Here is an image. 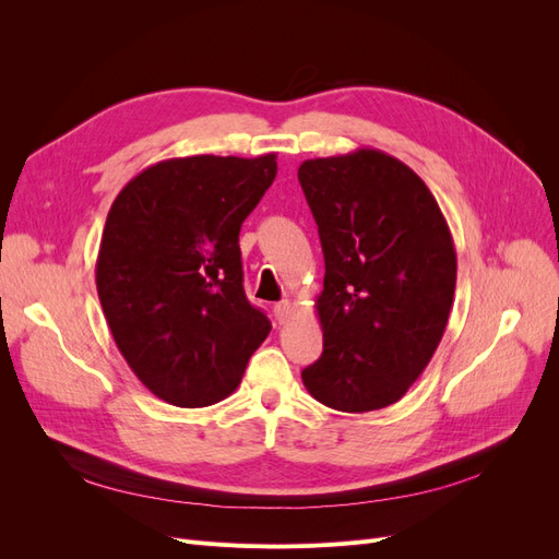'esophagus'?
I'll return each mask as SVG.
<instances>
[{
	"label": "esophagus",
	"mask_w": 559,
	"mask_h": 559,
	"mask_svg": "<svg viewBox=\"0 0 559 559\" xmlns=\"http://www.w3.org/2000/svg\"><path fill=\"white\" fill-rule=\"evenodd\" d=\"M292 317V302L289 300H280L275 306V319L280 321V324H284L286 319Z\"/></svg>",
	"instance_id": "1"
}]
</instances>
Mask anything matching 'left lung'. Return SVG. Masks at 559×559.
Wrapping results in <instances>:
<instances>
[{
    "instance_id": "1",
    "label": "left lung",
    "mask_w": 559,
    "mask_h": 559,
    "mask_svg": "<svg viewBox=\"0 0 559 559\" xmlns=\"http://www.w3.org/2000/svg\"><path fill=\"white\" fill-rule=\"evenodd\" d=\"M298 181L324 251L314 308L324 352L302 368L312 399L343 413L396 403L441 343L456 253L436 198L378 148L310 158Z\"/></svg>"
}]
</instances>
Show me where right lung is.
<instances>
[{
    "label": "right lung",
    "mask_w": 559,
    "mask_h": 559,
    "mask_svg": "<svg viewBox=\"0 0 559 559\" xmlns=\"http://www.w3.org/2000/svg\"><path fill=\"white\" fill-rule=\"evenodd\" d=\"M275 175V154L160 160L107 214L95 284L109 331L148 392L179 408L230 396L273 329L245 296L238 242Z\"/></svg>",
    "instance_id": "1"
}]
</instances>
